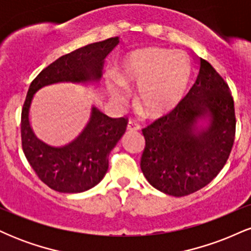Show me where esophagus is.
Segmentation results:
<instances>
[{
    "mask_svg": "<svg viewBox=\"0 0 251 251\" xmlns=\"http://www.w3.org/2000/svg\"><path fill=\"white\" fill-rule=\"evenodd\" d=\"M138 129H140L139 124H138L137 122H134V120H129L127 124V131L133 132V131H138Z\"/></svg>",
    "mask_w": 251,
    "mask_h": 251,
    "instance_id": "1",
    "label": "esophagus"
}]
</instances>
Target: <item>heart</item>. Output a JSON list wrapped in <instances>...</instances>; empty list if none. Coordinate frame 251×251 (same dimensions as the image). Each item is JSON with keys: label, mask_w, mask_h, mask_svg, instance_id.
<instances>
[{"label": "heart", "mask_w": 251, "mask_h": 251, "mask_svg": "<svg viewBox=\"0 0 251 251\" xmlns=\"http://www.w3.org/2000/svg\"><path fill=\"white\" fill-rule=\"evenodd\" d=\"M190 61L181 51L162 47H142L123 57L118 68V81L109 91L124 101L126 88H137L135 102L146 116L169 113L183 99L190 79Z\"/></svg>", "instance_id": "1"}]
</instances>
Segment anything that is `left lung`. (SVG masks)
I'll return each instance as SVG.
<instances>
[{"label":"left lung","mask_w":251,"mask_h":251,"mask_svg":"<svg viewBox=\"0 0 251 251\" xmlns=\"http://www.w3.org/2000/svg\"><path fill=\"white\" fill-rule=\"evenodd\" d=\"M201 119H208V126L198 129ZM235 129L229 86L208 61L200 59V72L185 98L170 113L143 128V174L166 195L194 194L226 165Z\"/></svg>","instance_id":"8db88e82"}]
</instances>
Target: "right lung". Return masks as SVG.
<instances>
[{"instance_id":"obj_1","label":"right lung","mask_w":251,"mask_h":251,"mask_svg":"<svg viewBox=\"0 0 251 251\" xmlns=\"http://www.w3.org/2000/svg\"><path fill=\"white\" fill-rule=\"evenodd\" d=\"M119 37L91 43L51 62L31 82L21 114L22 149L28 163L46 185L62 194L87 191L99 184L108 170V155L125 133L127 119H113L92 107L91 119L73 142L50 146L34 134L29 108L34 94L57 82L99 81L105 59L119 45Z\"/></svg>"}]
</instances>
